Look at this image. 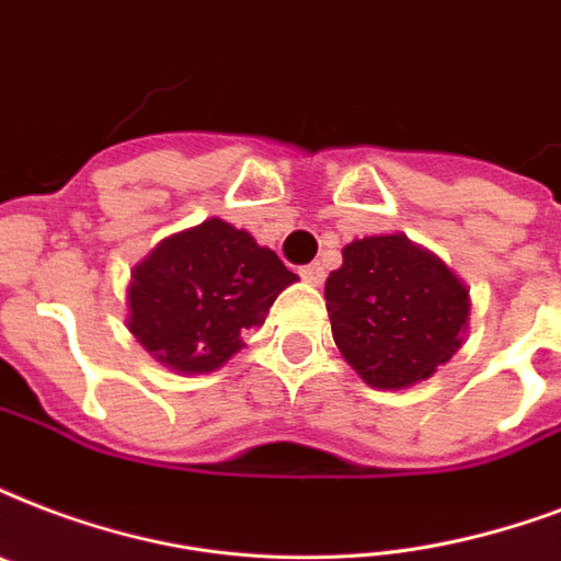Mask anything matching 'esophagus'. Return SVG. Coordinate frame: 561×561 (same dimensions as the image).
Here are the masks:
<instances>
[{
    "mask_svg": "<svg viewBox=\"0 0 561 561\" xmlns=\"http://www.w3.org/2000/svg\"><path fill=\"white\" fill-rule=\"evenodd\" d=\"M299 276L309 282V285H320V282L327 279V271H323V264H306V267H299Z\"/></svg>",
    "mask_w": 561,
    "mask_h": 561,
    "instance_id": "1",
    "label": "esophagus"
}]
</instances>
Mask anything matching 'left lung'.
I'll use <instances>...</instances> for the list:
<instances>
[{
  "label": "left lung",
  "mask_w": 561,
  "mask_h": 561,
  "mask_svg": "<svg viewBox=\"0 0 561 561\" xmlns=\"http://www.w3.org/2000/svg\"><path fill=\"white\" fill-rule=\"evenodd\" d=\"M329 273L327 311L341 356L370 388L403 391L430 379L465 344L468 285L403 232L344 247Z\"/></svg>",
  "instance_id": "left-lung-1"
}]
</instances>
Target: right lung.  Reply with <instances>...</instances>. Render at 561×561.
I'll list each match as a JSON object with an SVG mask.
<instances>
[{
	"label": "right lung",
	"instance_id": "1",
	"mask_svg": "<svg viewBox=\"0 0 561 561\" xmlns=\"http://www.w3.org/2000/svg\"><path fill=\"white\" fill-rule=\"evenodd\" d=\"M297 282L279 255L220 217L167 234L131 271L126 327L176 374H214L241 353L282 290Z\"/></svg>",
	"mask_w": 561,
	"mask_h": 561
}]
</instances>
